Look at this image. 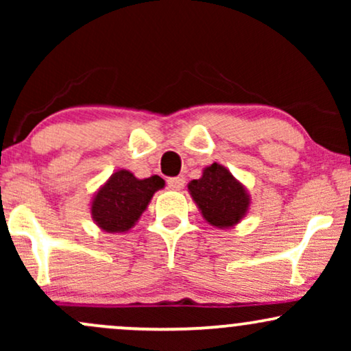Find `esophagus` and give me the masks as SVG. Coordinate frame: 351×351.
Masks as SVG:
<instances>
[{"mask_svg":"<svg viewBox=\"0 0 351 351\" xmlns=\"http://www.w3.org/2000/svg\"><path fill=\"white\" fill-rule=\"evenodd\" d=\"M184 186V178L183 176H176V178L168 180V188L173 189V191H180Z\"/></svg>","mask_w":351,"mask_h":351,"instance_id":"obj_1","label":"esophagus"}]
</instances>
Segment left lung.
<instances>
[{
	"label": "left lung",
	"mask_w": 351,
	"mask_h": 351,
	"mask_svg": "<svg viewBox=\"0 0 351 351\" xmlns=\"http://www.w3.org/2000/svg\"><path fill=\"white\" fill-rule=\"evenodd\" d=\"M188 193L208 224L232 229L251 209L247 188L224 165L211 163L203 168L201 178L188 183Z\"/></svg>",
	"instance_id": "1"
}]
</instances>
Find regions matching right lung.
<instances>
[{
    "mask_svg": "<svg viewBox=\"0 0 351 351\" xmlns=\"http://www.w3.org/2000/svg\"><path fill=\"white\" fill-rule=\"evenodd\" d=\"M162 188L165 181L158 175L140 180L132 171L117 170L92 196V221L108 234L128 232L138 223L153 195Z\"/></svg>",
    "mask_w": 351,
    "mask_h": 351,
    "instance_id": "right-lung-1",
    "label": "right lung"
}]
</instances>
